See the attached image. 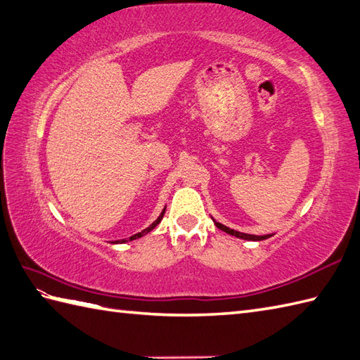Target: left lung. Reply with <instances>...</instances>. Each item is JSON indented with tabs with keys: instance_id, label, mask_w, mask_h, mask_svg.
Segmentation results:
<instances>
[{
	"instance_id": "1",
	"label": "left lung",
	"mask_w": 360,
	"mask_h": 360,
	"mask_svg": "<svg viewBox=\"0 0 360 360\" xmlns=\"http://www.w3.org/2000/svg\"><path fill=\"white\" fill-rule=\"evenodd\" d=\"M214 224H216V227H218L219 230H222V231H225V233H229V235H231V236L240 238V239H247V240H264V239H266V238H270V236H271V235H265V236L247 235V233H240V231H236V230H233V229L225 227V225H222V224H219V222H214Z\"/></svg>"
}]
</instances>
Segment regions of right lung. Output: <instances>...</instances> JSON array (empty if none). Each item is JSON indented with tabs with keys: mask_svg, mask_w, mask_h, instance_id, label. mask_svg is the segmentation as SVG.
<instances>
[{
	"mask_svg": "<svg viewBox=\"0 0 360 360\" xmlns=\"http://www.w3.org/2000/svg\"><path fill=\"white\" fill-rule=\"evenodd\" d=\"M164 213H165V208H164V210H162V213L160 214V218H158V219H156V221H155V222H153L152 225H148V227H147L146 230H142L141 233H136V235H133V236H130L129 239H130V240H133V239H138V238H141V236H144V235H147V233H148V231H152V230H153V229L156 227V225L161 222V219H162V216H164ZM121 242H127V240H125V239H122Z\"/></svg>",
	"mask_w": 360,
	"mask_h": 360,
	"instance_id": "add662e5",
	"label": "right lung"
}]
</instances>
